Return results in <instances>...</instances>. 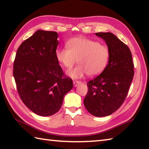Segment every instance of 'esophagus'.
Masks as SVG:
<instances>
[{
    "label": "esophagus",
    "mask_w": 149,
    "mask_h": 149,
    "mask_svg": "<svg viewBox=\"0 0 149 149\" xmlns=\"http://www.w3.org/2000/svg\"><path fill=\"white\" fill-rule=\"evenodd\" d=\"M73 83H74V86H77L79 84H81V81H77V80H74V81H73Z\"/></svg>",
    "instance_id": "34e87169"
}]
</instances>
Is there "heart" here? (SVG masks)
I'll list each match as a JSON object with an SVG mask.
<instances>
[{
    "mask_svg": "<svg viewBox=\"0 0 149 149\" xmlns=\"http://www.w3.org/2000/svg\"><path fill=\"white\" fill-rule=\"evenodd\" d=\"M65 47L58 49L55 56L61 65L71 69L75 63L79 65L68 74L79 78L87 74L89 76L100 74L110 59V49L107 45L84 37H75L67 42Z\"/></svg>",
    "mask_w": 149,
    "mask_h": 149,
    "instance_id": "heart-1",
    "label": "heart"
}]
</instances>
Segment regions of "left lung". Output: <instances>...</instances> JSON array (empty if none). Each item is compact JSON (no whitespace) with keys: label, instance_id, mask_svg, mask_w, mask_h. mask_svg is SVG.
<instances>
[{"label":"left lung","instance_id":"8db88e82","mask_svg":"<svg viewBox=\"0 0 149 149\" xmlns=\"http://www.w3.org/2000/svg\"><path fill=\"white\" fill-rule=\"evenodd\" d=\"M95 35L104 40L110 49L109 63L100 75L87 83L88 92L84 105L92 115L112 114L123 103L134 74L129 48L110 32Z\"/></svg>","mask_w":149,"mask_h":149}]
</instances>
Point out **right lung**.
Segmentation results:
<instances>
[{"instance_id":"right-lung-1","label":"right lung","mask_w":149,"mask_h":149,"mask_svg":"<svg viewBox=\"0 0 149 149\" xmlns=\"http://www.w3.org/2000/svg\"><path fill=\"white\" fill-rule=\"evenodd\" d=\"M55 31L38 30L17 49L13 74L18 94L36 114L49 116L59 111L64 97L73 88L55 52L59 42Z\"/></svg>"}]
</instances>
